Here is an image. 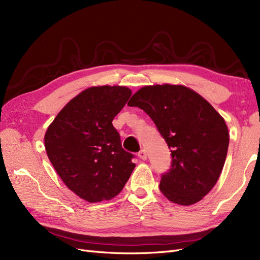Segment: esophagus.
<instances>
[{
    "instance_id": "esophagus-1",
    "label": "esophagus",
    "mask_w": 260,
    "mask_h": 260,
    "mask_svg": "<svg viewBox=\"0 0 260 260\" xmlns=\"http://www.w3.org/2000/svg\"><path fill=\"white\" fill-rule=\"evenodd\" d=\"M138 156L140 157L141 159L145 160V159H146V157H147V155H146V152H145V149H141V151L138 153Z\"/></svg>"
}]
</instances>
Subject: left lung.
<instances>
[{"label":"left lung","instance_id":"obj_1","mask_svg":"<svg viewBox=\"0 0 260 260\" xmlns=\"http://www.w3.org/2000/svg\"><path fill=\"white\" fill-rule=\"evenodd\" d=\"M129 106L144 111L171 149L159 188L172 203L192 205L207 195L221 174L229 132L223 118L200 94L183 85L144 86Z\"/></svg>","mask_w":260,"mask_h":260}]
</instances>
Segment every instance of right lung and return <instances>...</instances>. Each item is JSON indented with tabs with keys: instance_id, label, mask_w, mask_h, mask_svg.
Listing matches in <instances>:
<instances>
[{
	"instance_id": "obj_1",
	"label": "right lung",
	"mask_w": 260,
	"mask_h": 260,
	"mask_svg": "<svg viewBox=\"0 0 260 260\" xmlns=\"http://www.w3.org/2000/svg\"><path fill=\"white\" fill-rule=\"evenodd\" d=\"M131 96L125 86H93L61 109L46 130L45 149L64 183L90 203L119 194L136 165L112 121Z\"/></svg>"
}]
</instances>
